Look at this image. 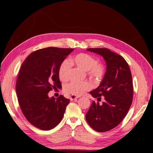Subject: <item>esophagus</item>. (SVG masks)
<instances>
[{
    "mask_svg": "<svg viewBox=\"0 0 153 153\" xmlns=\"http://www.w3.org/2000/svg\"><path fill=\"white\" fill-rule=\"evenodd\" d=\"M79 98V96H76V95H71L70 97V100H76L77 98Z\"/></svg>",
    "mask_w": 153,
    "mask_h": 153,
    "instance_id": "obj_1",
    "label": "esophagus"
}]
</instances>
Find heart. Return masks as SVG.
<instances>
[{
	"instance_id": "1",
	"label": "heart",
	"mask_w": 153,
	"mask_h": 153,
	"mask_svg": "<svg viewBox=\"0 0 153 153\" xmlns=\"http://www.w3.org/2000/svg\"><path fill=\"white\" fill-rule=\"evenodd\" d=\"M72 61L80 68L88 71L89 77L95 81L98 82L102 79L105 74V68L101 63H98L94 56L87 53H79L75 56ZM71 68V61L65 59L60 65L59 69V76L62 80H65L69 77ZM92 85L87 81H72L65 86V92L73 95H82L88 90L91 89Z\"/></svg>"
}]
</instances>
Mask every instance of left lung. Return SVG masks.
Returning a JSON list of instances; mask_svg holds the SVG:
<instances>
[{
    "mask_svg": "<svg viewBox=\"0 0 153 153\" xmlns=\"http://www.w3.org/2000/svg\"><path fill=\"white\" fill-rule=\"evenodd\" d=\"M101 55L106 61L107 71L100 86L90 92L102 104L93 101L86 114L89 126L98 132L115 128L126 117L132 102L133 83L130 69L123 56L105 48H88Z\"/></svg>",
    "mask_w": 153,
    "mask_h": 153,
    "instance_id": "1",
    "label": "left lung"
}]
</instances>
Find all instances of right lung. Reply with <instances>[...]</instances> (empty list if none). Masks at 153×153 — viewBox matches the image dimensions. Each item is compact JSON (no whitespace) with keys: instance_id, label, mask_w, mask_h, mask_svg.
I'll return each mask as SVG.
<instances>
[{"instance_id":"add662e5","label":"right lung","mask_w":153,"mask_h":153,"mask_svg":"<svg viewBox=\"0 0 153 153\" xmlns=\"http://www.w3.org/2000/svg\"><path fill=\"white\" fill-rule=\"evenodd\" d=\"M74 49L48 47L36 51L25 59L16 82L18 102L23 114L33 126L50 130L61 122L70 100L60 95L55 99L48 93L61 88L59 69Z\"/></svg>"}]
</instances>
